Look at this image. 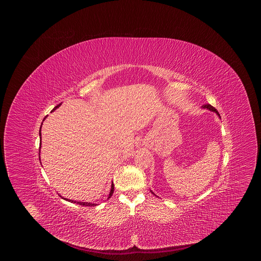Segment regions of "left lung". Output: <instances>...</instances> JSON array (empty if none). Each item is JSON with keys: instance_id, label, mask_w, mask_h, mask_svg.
Here are the masks:
<instances>
[{"instance_id": "obj_1", "label": "left lung", "mask_w": 261, "mask_h": 261, "mask_svg": "<svg viewBox=\"0 0 261 261\" xmlns=\"http://www.w3.org/2000/svg\"><path fill=\"white\" fill-rule=\"evenodd\" d=\"M202 108H204V109H207V110H210V111H211V112H216L217 114H218V116L220 117V114H219V112H217L216 111V109L215 108H213L211 105H204V106H202ZM152 193V192H151ZM153 194V193H152Z\"/></svg>"}]
</instances>
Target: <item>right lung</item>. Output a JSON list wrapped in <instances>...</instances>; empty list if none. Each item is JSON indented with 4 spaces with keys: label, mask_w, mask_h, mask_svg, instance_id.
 Returning <instances> with one entry per match:
<instances>
[{
    "label": "right lung",
    "mask_w": 261,
    "mask_h": 261,
    "mask_svg": "<svg viewBox=\"0 0 261 261\" xmlns=\"http://www.w3.org/2000/svg\"><path fill=\"white\" fill-rule=\"evenodd\" d=\"M61 105L62 103H59L57 107H55L54 108V110L51 111L50 112H54V111H56L59 107H61ZM48 116V115H47ZM47 116H45V118L43 119V121L46 119V117ZM42 124H43V122H42ZM42 124H41V127H42ZM41 127H40V130H39V135H40V139H41ZM40 149H41V143H40V147H39V160H40ZM113 192H114V185H113V183L112 184V189H111V193H110V196H109V199L111 198L112 196V194H113ZM62 199H65V200H68V201H70V202H73V203H77V204H80V205H85V206H94V205H96V203H91V202H83V201H76V200H72V199H64V198H62L61 195H59Z\"/></svg>",
    "instance_id": "right-lung-1"
}]
</instances>
